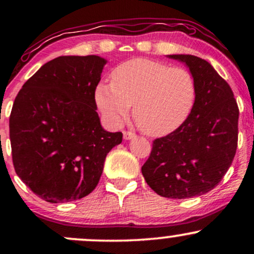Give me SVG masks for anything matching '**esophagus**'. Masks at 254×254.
<instances>
[{
  "instance_id": "obj_1",
  "label": "esophagus",
  "mask_w": 254,
  "mask_h": 254,
  "mask_svg": "<svg viewBox=\"0 0 254 254\" xmlns=\"http://www.w3.org/2000/svg\"><path fill=\"white\" fill-rule=\"evenodd\" d=\"M123 136H124V139H127V141H129V139H132L133 137H135V133L130 132V131H124Z\"/></svg>"
}]
</instances>
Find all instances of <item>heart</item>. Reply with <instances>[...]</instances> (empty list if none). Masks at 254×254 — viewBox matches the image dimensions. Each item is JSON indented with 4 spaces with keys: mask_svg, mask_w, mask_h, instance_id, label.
Instances as JSON below:
<instances>
[{
    "mask_svg": "<svg viewBox=\"0 0 254 254\" xmlns=\"http://www.w3.org/2000/svg\"><path fill=\"white\" fill-rule=\"evenodd\" d=\"M196 97V81L188 69L144 58L121 64L112 72V83L101 82L95 88V103L111 124H123L133 105L137 124L153 137L182 127Z\"/></svg>",
    "mask_w": 254,
    "mask_h": 254,
    "instance_id": "b5f03b06",
    "label": "heart"
}]
</instances>
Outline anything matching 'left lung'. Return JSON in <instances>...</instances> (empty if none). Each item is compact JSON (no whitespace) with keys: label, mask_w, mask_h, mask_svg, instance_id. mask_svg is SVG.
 <instances>
[{"label":"left lung","mask_w":254,"mask_h":254,"mask_svg":"<svg viewBox=\"0 0 254 254\" xmlns=\"http://www.w3.org/2000/svg\"><path fill=\"white\" fill-rule=\"evenodd\" d=\"M185 64L197 84L193 110L182 127L153 142L142 166L145 182L162 197L202 196L221 182L238 147L239 109L214 66L192 55H168Z\"/></svg>","instance_id":"8db88e82"}]
</instances>
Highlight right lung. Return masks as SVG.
Here are the masks:
<instances>
[{
  "label": "right lung",
  "instance_id": "obj_1",
  "mask_svg": "<svg viewBox=\"0 0 254 254\" xmlns=\"http://www.w3.org/2000/svg\"><path fill=\"white\" fill-rule=\"evenodd\" d=\"M107 61L60 56L26 81L9 117L16 174L50 203L86 197L98 185L106 155L123 133L101 127L95 88Z\"/></svg>",
  "mask_w": 254,
  "mask_h": 254
}]
</instances>
